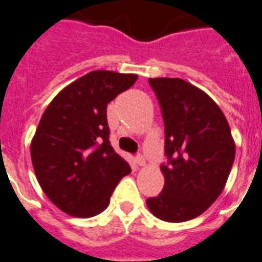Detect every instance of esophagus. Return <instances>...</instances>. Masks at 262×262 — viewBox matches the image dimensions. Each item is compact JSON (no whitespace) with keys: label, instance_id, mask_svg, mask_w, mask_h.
Instances as JSON below:
<instances>
[{"label":"esophagus","instance_id":"34e87169","mask_svg":"<svg viewBox=\"0 0 262 262\" xmlns=\"http://www.w3.org/2000/svg\"><path fill=\"white\" fill-rule=\"evenodd\" d=\"M135 162H137V165H140V166H144V165H145V158L142 157V155H137Z\"/></svg>","mask_w":262,"mask_h":262}]
</instances>
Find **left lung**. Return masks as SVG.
<instances>
[{
    "mask_svg": "<svg viewBox=\"0 0 262 262\" xmlns=\"http://www.w3.org/2000/svg\"><path fill=\"white\" fill-rule=\"evenodd\" d=\"M165 122L162 193L146 200L158 219L181 223L200 216L223 192L235 144L223 111L203 90L182 79H149Z\"/></svg>",
    "mask_w": 262,
    "mask_h": 262,
    "instance_id": "left-lung-1",
    "label": "left lung"
}]
</instances>
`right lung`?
Segmentation results:
<instances>
[{
	"mask_svg": "<svg viewBox=\"0 0 262 262\" xmlns=\"http://www.w3.org/2000/svg\"><path fill=\"white\" fill-rule=\"evenodd\" d=\"M138 79L94 70L59 92L43 113L31 142V158L42 190L75 217H93L110 203L128 162L110 145L107 104Z\"/></svg>",
	"mask_w": 262,
	"mask_h": 262,
	"instance_id": "1",
	"label": "right lung"
}]
</instances>
